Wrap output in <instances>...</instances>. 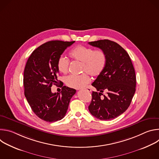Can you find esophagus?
<instances>
[{"mask_svg":"<svg viewBox=\"0 0 159 159\" xmlns=\"http://www.w3.org/2000/svg\"><path fill=\"white\" fill-rule=\"evenodd\" d=\"M85 90H86V91H87V92H90V91H91V89H90V88H89V87H86V88H85L84 89Z\"/></svg>","mask_w":159,"mask_h":159,"instance_id":"1","label":"esophagus"}]
</instances>
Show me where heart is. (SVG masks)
<instances>
[{
    "label": "heart",
    "mask_w": 159,
    "mask_h": 159,
    "mask_svg": "<svg viewBox=\"0 0 159 159\" xmlns=\"http://www.w3.org/2000/svg\"><path fill=\"white\" fill-rule=\"evenodd\" d=\"M70 56L73 59L82 62V72L87 73L93 77L100 75L104 71L107 63V57L103 50H94L84 46H77L74 48L70 52ZM57 67L61 73L66 74L69 70V61L64 57H60L57 61ZM87 74L70 75L65 78V84L72 88H82L90 81Z\"/></svg>",
    "instance_id": "b5f03b06"
}]
</instances>
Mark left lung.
<instances>
[{
    "label": "left lung",
    "instance_id": "1",
    "mask_svg": "<svg viewBox=\"0 0 159 159\" xmlns=\"http://www.w3.org/2000/svg\"><path fill=\"white\" fill-rule=\"evenodd\" d=\"M103 50L107 63L102 73L92 84L98 92H93L89 110L101 120H111L123 113L129 106L135 93L136 76L128 53L117 43L108 39L89 42ZM104 90L107 95L102 97Z\"/></svg>",
    "mask_w": 159,
    "mask_h": 159
}]
</instances>
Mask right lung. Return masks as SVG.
Here are the masks:
<instances>
[{
  "label": "right lung",
  "mask_w": 159,
  "mask_h": 159,
  "mask_svg": "<svg viewBox=\"0 0 159 159\" xmlns=\"http://www.w3.org/2000/svg\"><path fill=\"white\" fill-rule=\"evenodd\" d=\"M75 42L50 41L41 44L29 57L24 71L25 95L31 109L40 119L55 122L64 118L76 90L61 84L60 93H52L57 85V61L65 49ZM61 81H60V83Z\"/></svg>",
  "instance_id": "1"
}]
</instances>
